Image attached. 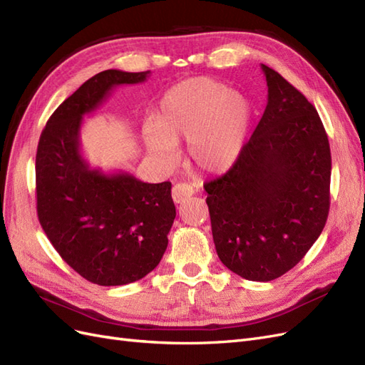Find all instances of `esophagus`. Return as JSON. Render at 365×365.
Returning a JSON list of instances; mask_svg holds the SVG:
<instances>
[{"label": "esophagus", "mask_w": 365, "mask_h": 365, "mask_svg": "<svg viewBox=\"0 0 365 365\" xmlns=\"http://www.w3.org/2000/svg\"><path fill=\"white\" fill-rule=\"evenodd\" d=\"M193 193H195L193 187H192L190 184H185V182L176 184V185H173V189H172V197H173V201H175L176 204H181V202H184L185 200H189V197H190Z\"/></svg>", "instance_id": "1"}]
</instances>
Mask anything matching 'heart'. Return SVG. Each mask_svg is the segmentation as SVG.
Here are the masks:
<instances>
[{
    "mask_svg": "<svg viewBox=\"0 0 365 365\" xmlns=\"http://www.w3.org/2000/svg\"><path fill=\"white\" fill-rule=\"evenodd\" d=\"M251 109L237 91L207 77L187 79L161 98L153 126L143 132L150 155L165 165L175 163L181 141L197 169L222 173L239 158L247 138Z\"/></svg>",
    "mask_w": 365,
    "mask_h": 365,
    "instance_id": "b5f03b06",
    "label": "heart"
}]
</instances>
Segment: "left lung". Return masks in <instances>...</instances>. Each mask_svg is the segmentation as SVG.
Returning <instances> with one entry per match:
<instances>
[{
  "label": "left lung",
  "mask_w": 365,
  "mask_h": 365,
  "mask_svg": "<svg viewBox=\"0 0 365 365\" xmlns=\"http://www.w3.org/2000/svg\"><path fill=\"white\" fill-rule=\"evenodd\" d=\"M268 103L225 175L204 184L216 252L252 282H271L300 262L326 225L329 140L314 105L262 63Z\"/></svg>",
  "instance_id": "left-lung-1"
}]
</instances>
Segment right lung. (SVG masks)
Instances as JSON below:
<instances>
[{
	"instance_id": "1",
	"label": "right lung",
	"mask_w": 365,
	"mask_h": 365,
	"mask_svg": "<svg viewBox=\"0 0 365 365\" xmlns=\"http://www.w3.org/2000/svg\"><path fill=\"white\" fill-rule=\"evenodd\" d=\"M150 71L106 70L93 76L48 118L36 153L38 217L51 245L88 282L120 286L157 268L176 216L169 181L149 184L128 172L90 168L81 148L86 114L117 85Z\"/></svg>"
}]
</instances>
